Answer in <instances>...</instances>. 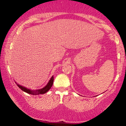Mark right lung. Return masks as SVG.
<instances>
[{"mask_svg": "<svg viewBox=\"0 0 126 126\" xmlns=\"http://www.w3.org/2000/svg\"><path fill=\"white\" fill-rule=\"evenodd\" d=\"M53 81H54V78H53V76H52L51 79H50V80H49L48 83H47V85H46L44 88H42V89H37V90H31V89H29L28 88L24 87V86H21V85L17 84L16 83L17 86H18V87L21 89V90L24 91V92H27V93L30 94H31V95H39V94H45L47 92H48V91L50 90V88H51L52 85L53 84Z\"/></svg>", "mask_w": 126, "mask_h": 126, "instance_id": "right-lung-1", "label": "right lung"}]
</instances>
